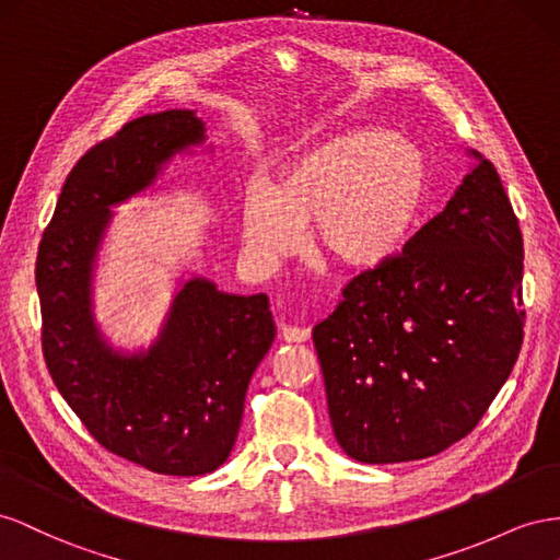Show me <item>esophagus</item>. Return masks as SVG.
Here are the masks:
<instances>
[{"instance_id": "obj_1", "label": "esophagus", "mask_w": 560, "mask_h": 560, "mask_svg": "<svg viewBox=\"0 0 560 560\" xmlns=\"http://www.w3.org/2000/svg\"><path fill=\"white\" fill-rule=\"evenodd\" d=\"M281 340H285V342H305V340H310V328L283 326L281 328Z\"/></svg>"}]
</instances>
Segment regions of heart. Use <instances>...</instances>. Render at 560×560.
Returning <instances> with one entry per match:
<instances>
[{
	"label": "heart",
	"mask_w": 560,
	"mask_h": 560,
	"mask_svg": "<svg viewBox=\"0 0 560 560\" xmlns=\"http://www.w3.org/2000/svg\"><path fill=\"white\" fill-rule=\"evenodd\" d=\"M431 195V164L412 142L380 129H349L285 156L267 187L238 203L242 255L267 275L300 244L345 271L392 262L418 230Z\"/></svg>",
	"instance_id": "1"
}]
</instances>
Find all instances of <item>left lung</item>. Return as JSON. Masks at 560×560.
I'll use <instances>...</instances> for the list:
<instances>
[{"label": "left lung", "mask_w": 560, "mask_h": 560, "mask_svg": "<svg viewBox=\"0 0 560 560\" xmlns=\"http://www.w3.org/2000/svg\"><path fill=\"white\" fill-rule=\"evenodd\" d=\"M387 265L361 271L312 330L342 451L431 457L483 418L523 342V236L488 159Z\"/></svg>", "instance_id": "obj_1"}]
</instances>
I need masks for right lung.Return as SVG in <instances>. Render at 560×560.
<instances>
[{
    "label": "right lung",
    "mask_w": 560,
    "mask_h": 560,
    "mask_svg": "<svg viewBox=\"0 0 560 560\" xmlns=\"http://www.w3.org/2000/svg\"><path fill=\"white\" fill-rule=\"evenodd\" d=\"M203 121L168 109L124 124L70 171L37 250L42 351L58 392L105 451L166 476L215 471L234 448L253 371L275 342L267 295L189 279L159 340L112 349L93 324L91 271L117 206L203 142Z\"/></svg>",
    "instance_id": "1"
}]
</instances>
